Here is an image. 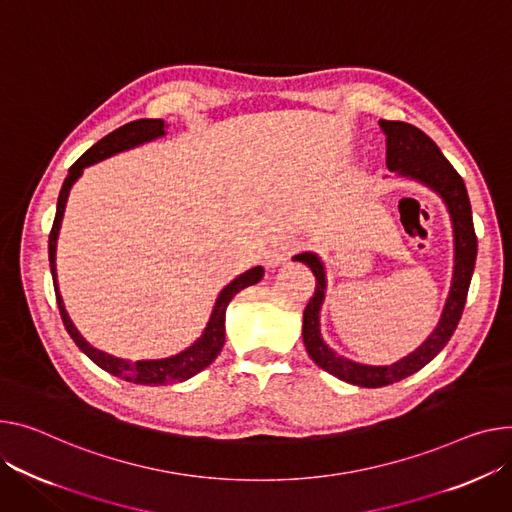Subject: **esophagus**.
I'll return each instance as SVG.
<instances>
[{
    "instance_id": "34e87169",
    "label": "esophagus",
    "mask_w": 512,
    "mask_h": 512,
    "mask_svg": "<svg viewBox=\"0 0 512 512\" xmlns=\"http://www.w3.org/2000/svg\"><path fill=\"white\" fill-rule=\"evenodd\" d=\"M298 241H294V238H282V241H276L274 245L269 247L265 259L269 265H278V263H284L286 259H290L296 251H298Z\"/></svg>"
}]
</instances>
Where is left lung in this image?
<instances>
[{
  "mask_svg": "<svg viewBox=\"0 0 512 512\" xmlns=\"http://www.w3.org/2000/svg\"><path fill=\"white\" fill-rule=\"evenodd\" d=\"M379 125L387 140V168L391 173H395L397 179L416 181L428 187L447 206V212L451 216V226H453L455 255H453L451 290L434 331L412 354L399 358L393 364H383V366L354 362L346 356H339L335 350H331L325 344V339L321 335V309H323L325 292H327L325 265L321 257L313 251H304L292 257L294 261H302L309 265L317 278L315 294L302 313V339H304L306 352H309L315 364H319L323 370L333 374V377H337L339 381H346L350 385H358L366 389L393 385L405 377H410V374L424 368L442 348L447 346L461 319L469 282L473 276V267H475V255H478V238H475V232H473L467 189L457 170L451 166V162L442 156L438 146L418 127L403 121H385V119H381Z\"/></svg>",
  "mask_w": 512,
  "mask_h": 512,
  "instance_id": "left-lung-1",
  "label": "left lung"
}]
</instances>
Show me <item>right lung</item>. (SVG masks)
Listing matches in <instances>:
<instances>
[{
    "label": "right lung",
    "instance_id": "obj_1",
    "mask_svg": "<svg viewBox=\"0 0 512 512\" xmlns=\"http://www.w3.org/2000/svg\"><path fill=\"white\" fill-rule=\"evenodd\" d=\"M166 135L164 131V121L162 119H138L131 121L119 129H115L113 133H109L107 138H102L100 142H96L82 158L76 160V164L70 168L67 173L63 187L59 191L57 197V212H55V222L49 234V263H51V276H53V284H55V296H57V304H59V313L63 319V325L67 329V333L72 335V339L76 342V346L102 370L111 372L113 377H119L123 381L135 383V385H168V383H183L191 377H195L197 372H201L206 366H210L216 356L220 354L224 339H226V309L230 300L245 290L247 286H253L257 282H261L265 269L261 265H255L251 269H247L245 274L236 276L230 284H226L216 302L212 315L206 323V329L201 331V335L195 339V342L185 348L183 352L168 356V358H156V360H125V358H117L113 354L102 352L98 348H94L92 344H88L84 335L78 331V327L74 325V321L70 319L65 311V304L59 292V284H57V265H55V253H57V238H59V230H61V220H63V212H65V203L67 197H70V191L74 187V183L82 177L84 168L111 158L119 152H127L131 148H138L142 144L154 142L158 138Z\"/></svg>",
    "mask_w": 512,
    "mask_h": 512
}]
</instances>
